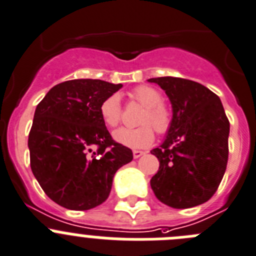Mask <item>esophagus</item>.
I'll return each mask as SVG.
<instances>
[{
    "label": "esophagus",
    "instance_id": "34e87169",
    "mask_svg": "<svg viewBox=\"0 0 256 256\" xmlns=\"http://www.w3.org/2000/svg\"><path fill=\"white\" fill-rule=\"evenodd\" d=\"M145 152H140V150H134L132 152V155H134V158H135V159H138V158H140V156H142V155H144Z\"/></svg>",
    "mask_w": 256,
    "mask_h": 256
}]
</instances>
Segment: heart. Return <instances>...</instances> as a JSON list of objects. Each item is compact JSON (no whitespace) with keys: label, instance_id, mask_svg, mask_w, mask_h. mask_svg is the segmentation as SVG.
<instances>
[{"label":"heart","instance_id":"heart-1","mask_svg":"<svg viewBox=\"0 0 256 256\" xmlns=\"http://www.w3.org/2000/svg\"><path fill=\"white\" fill-rule=\"evenodd\" d=\"M134 98L144 106V112L140 117V128H121L114 132V140L117 144L130 149H145L154 142V130L164 134L169 130L172 124V114L168 107L162 102V93L150 86H140L131 93ZM100 114L107 128H114L121 120L120 96H108L100 106Z\"/></svg>","mask_w":256,"mask_h":256}]
</instances>
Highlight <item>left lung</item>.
I'll return each mask as SVG.
<instances>
[{"label":"left lung","mask_w":256,"mask_h":256,"mask_svg":"<svg viewBox=\"0 0 256 256\" xmlns=\"http://www.w3.org/2000/svg\"><path fill=\"white\" fill-rule=\"evenodd\" d=\"M166 90L172 124L152 154L160 163L152 192L173 208L198 206L214 194L225 174L230 122L218 96L200 83L176 77L148 80Z\"/></svg>","instance_id":"1"}]
</instances>
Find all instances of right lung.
Here are the masks:
<instances>
[{
	"instance_id": "right-lung-1",
	"label": "right lung",
	"mask_w": 256,
	"mask_h": 256,
	"mask_svg": "<svg viewBox=\"0 0 256 256\" xmlns=\"http://www.w3.org/2000/svg\"><path fill=\"white\" fill-rule=\"evenodd\" d=\"M121 87L101 80H66L36 106L28 142L30 166L56 204L80 211L100 206L114 173L132 160V152L112 140L100 114L104 100Z\"/></svg>"
}]
</instances>
